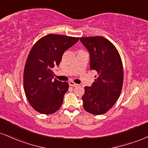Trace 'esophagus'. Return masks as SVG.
<instances>
[{
    "instance_id": "esophagus-1",
    "label": "esophagus",
    "mask_w": 148,
    "mask_h": 148,
    "mask_svg": "<svg viewBox=\"0 0 148 148\" xmlns=\"http://www.w3.org/2000/svg\"><path fill=\"white\" fill-rule=\"evenodd\" d=\"M69 86H73V87H76V86H78V84H75V83L73 82V81H69Z\"/></svg>"
}]
</instances>
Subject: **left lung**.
I'll return each mask as SVG.
<instances>
[{
  "label": "left lung",
  "instance_id": "1",
  "mask_svg": "<svg viewBox=\"0 0 148 148\" xmlns=\"http://www.w3.org/2000/svg\"><path fill=\"white\" fill-rule=\"evenodd\" d=\"M80 40L90 53V68L97 73L90 87L84 88L83 106L91 114H103L120 95L124 79L121 58L115 46L104 37H81Z\"/></svg>",
  "mask_w": 148,
  "mask_h": 148
}]
</instances>
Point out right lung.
<instances>
[{
	"mask_svg": "<svg viewBox=\"0 0 148 148\" xmlns=\"http://www.w3.org/2000/svg\"><path fill=\"white\" fill-rule=\"evenodd\" d=\"M79 37L49 34L34 45L27 58L23 72V86L27 99L35 111L52 114L62 106L67 82L53 80L54 66H58L66 50Z\"/></svg>",
	"mask_w": 148,
	"mask_h": 148,
	"instance_id": "add662e5",
	"label": "right lung"
}]
</instances>
